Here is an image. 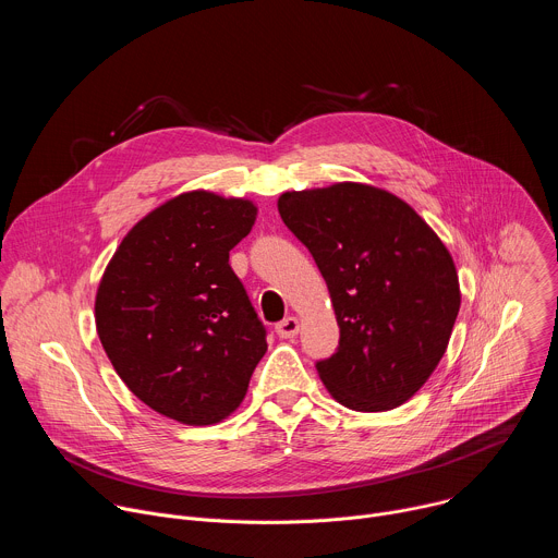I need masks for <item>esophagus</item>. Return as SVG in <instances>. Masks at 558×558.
<instances>
[{
	"instance_id": "34e87169",
	"label": "esophagus",
	"mask_w": 558,
	"mask_h": 558,
	"mask_svg": "<svg viewBox=\"0 0 558 558\" xmlns=\"http://www.w3.org/2000/svg\"><path fill=\"white\" fill-rule=\"evenodd\" d=\"M298 331H300V320L295 315H289V317H284L282 323H278L276 325V333L280 336V338H295L298 336Z\"/></svg>"
}]
</instances>
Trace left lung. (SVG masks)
I'll return each mask as SVG.
<instances>
[{
  "label": "left lung",
  "instance_id": "obj_1",
  "mask_svg": "<svg viewBox=\"0 0 558 558\" xmlns=\"http://www.w3.org/2000/svg\"><path fill=\"white\" fill-rule=\"evenodd\" d=\"M278 211L327 280L340 327L317 375L351 411L402 407L444 357L461 304L441 238L409 203L366 183L284 192Z\"/></svg>",
  "mask_w": 558,
  "mask_h": 558
}]
</instances>
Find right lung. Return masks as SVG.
<instances>
[{
	"label": "right lung",
	"mask_w": 558,
	"mask_h": 558,
	"mask_svg": "<svg viewBox=\"0 0 558 558\" xmlns=\"http://www.w3.org/2000/svg\"><path fill=\"white\" fill-rule=\"evenodd\" d=\"M258 207L209 190L143 216L110 258L95 298L99 340L125 386L187 426L229 417L267 353L265 327L229 267Z\"/></svg>",
	"instance_id": "right-lung-1"
}]
</instances>
